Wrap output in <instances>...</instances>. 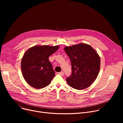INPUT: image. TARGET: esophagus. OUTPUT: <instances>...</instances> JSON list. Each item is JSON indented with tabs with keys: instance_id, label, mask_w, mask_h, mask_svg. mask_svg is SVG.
Instances as JSON below:
<instances>
[{
	"instance_id": "34e87169",
	"label": "esophagus",
	"mask_w": 123,
	"mask_h": 123,
	"mask_svg": "<svg viewBox=\"0 0 123 123\" xmlns=\"http://www.w3.org/2000/svg\"><path fill=\"white\" fill-rule=\"evenodd\" d=\"M58 74H59V75H61V76H63L64 75V72H59V73H58Z\"/></svg>"
}]
</instances>
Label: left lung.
<instances>
[{
	"label": "left lung",
	"instance_id": "left-lung-1",
	"mask_svg": "<svg viewBox=\"0 0 123 123\" xmlns=\"http://www.w3.org/2000/svg\"><path fill=\"white\" fill-rule=\"evenodd\" d=\"M71 60L72 73L66 78L69 85L83 90L96 80L100 69V58L90 45L80 43L64 48Z\"/></svg>",
	"mask_w": 123,
	"mask_h": 123
}]
</instances>
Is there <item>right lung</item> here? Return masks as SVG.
Instances as JSON below:
<instances>
[{
    "instance_id": "1",
    "label": "right lung",
    "mask_w": 123,
    "mask_h": 123,
    "mask_svg": "<svg viewBox=\"0 0 123 123\" xmlns=\"http://www.w3.org/2000/svg\"><path fill=\"white\" fill-rule=\"evenodd\" d=\"M59 48L58 46H35L24 53L21 61V71L29 85L39 89L49 84L55 72L49 57Z\"/></svg>"
}]
</instances>
